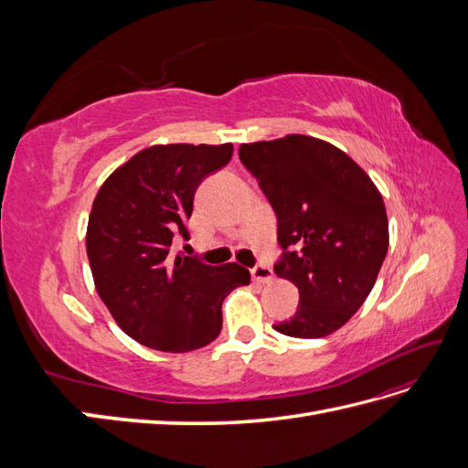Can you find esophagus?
<instances>
[{"label":"esophagus","mask_w":468,"mask_h":468,"mask_svg":"<svg viewBox=\"0 0 468 468\" xmlns=\"http://www.w3.org/2000/svg\"><path fill=\"white\" fill-rule=\"evenodd\" d=\"M251 277H253V281H258V282H271L273 281V271H271V267H269V265L258 263L256 267H251Z\"/></svg>","instance_id":"1"}]
</instances>
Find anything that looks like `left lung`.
Instances as JSON below:
<instances>
[{
  "instance_id": "left-lung-1",
  "label": "left lung",
  "mask_w": 468,
  "mask_h": 468,
  "mask_svg": "<svg viewBox=\"0 0 468 468\" xmlns=\"http://www.w3.org/2000/svg\"><path fill=\"white\" fill-rule=\"evenodd\" d=\"M238 155L277 217L275 273L301 294L294 316L273 328L303 339L342 328L369 296L388 251L375 183L346 152L313 136L242 144Z\"/></svg>"
}]
</instances>
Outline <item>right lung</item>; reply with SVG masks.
Returning <instances> with one entry per match:
<instances>
[{"label": "right lung", "instance_id": "obj_1", "mask_svg": "<svg viewBox=\"0 0 468 468\" xmlns=\"http://www.w3.org/2000/svg\"><path fill=\"white\" fill-rule=\"evenodd\" d=\"M232 152V144L152 146L95 197L86 236L95 289L138 344L169 353L208 346L222 330V301L250 282L238 263L172 256L174 238L189 236L195 191Z\"/></svg>", "mask_w": 468, "mask_h": 468}]
</instances>
